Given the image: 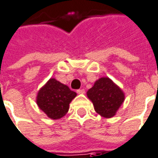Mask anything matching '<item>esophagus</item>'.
Here are the masks:
<instances>
[{"label":"esophagus","mask_w":158,"mask_h":158,"mask_svg":"<svg viewBox=\"0 0 158 158\" xmlns=\"http://www.w3.org/2000/svg\"><path fill=\"white\" fill-rule=\"evenodd\" d=\"M77 93H79V94H84L85 93V90L84 89H79V90H77Z\"/></svg>","instance_id":"esophagus-1"}]
</instances>
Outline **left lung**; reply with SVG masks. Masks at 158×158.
Wrapping results in <instances>:
<instances>
[{
	"mask_svg": "<svg viewBox=\"0 0 158 158\" xmlns=\"http://www.w3.org/2000/svg\"><path fill=\"white\" fill-rule=\"evenodd\" d=\"M96 112L104 118H111L124 100V94L109 78H101L87 92Z\"/></svg>",
	"mask_w": 158,
	"mask_h": 158,
	"instance_id": "1",
	"label": "left lung"
}]
</instances>
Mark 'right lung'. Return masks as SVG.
<instances>
[{
  "label": "right lung",
  "instance_id": "obj_1",
  "mask_svg": "<svg viewBox=\"0 0 158 158\" xmlns=\"http://www.w3.org/2000/svg\"><path fill=\"white\" fill-rule=\"evenodd\" d=\"M77 93L55 79H50L37 95V105L48 118L59 119L66 114Z\"/></svg>",
  "mask_w": 158,
  "mask_h": 158
}]
</instances>
